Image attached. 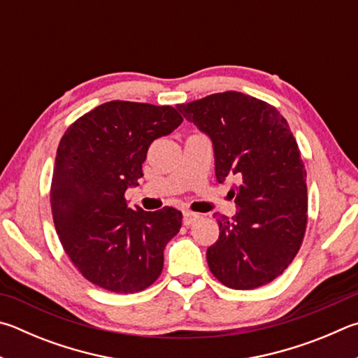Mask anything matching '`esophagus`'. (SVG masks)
<instances>
[{
  "label": "esophagus",
  "instance_id": "obj_1",
  "mask_svg": "<svg viewBox=\"0 0 358 358\" xmlns=\"http://www.w3.org/2000/svg\"><path fill=\"white\" fill-rule=\"evenodd\" d=\"M199 214H196V213H191V211H185L183 213V224L186 225V227H189V225H192V224H196L197 220H199Z\"/></svg>",
  "mask_w": 358,
  "mask_h": 358
}]
</instances>
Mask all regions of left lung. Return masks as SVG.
Returning a JSON list of instances; mask_svg holds the SVG:
<instances>
[{
	"instance_id": "left-lung-1",
	"label": "left lung",
	"mask_w": 358,
	"mask_h": 358,
	"mask_svg": "<svg viewBox=\"0 0 358 358\" xmlns=\"http://www.w3.org/2000/svg\"><path fill=\"white\" fill-rule=\"evenodd\" d=\"M210 136L219 183L236 177V216L217 219L206 250L213 275L233 289H255L283 274L301 249L308 219L307 171L285 117L235 90L178 105Z\"/></svg>"
}]
</instances>
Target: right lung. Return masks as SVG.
I'll list each match as a JSON object with an SVG mask.
<instances>
[{"mask_svg": "<svg viewBox=\"0 0 358 358\" xmlns=\"http://www.w3.org/2000/svg\"><path fill=\"white\" fill-rule=\"evenodd\" d=\"M183 117L172 106L108 101L76 119L56 153L50 203L62 249L90 283L117 294L150 287L164 247L183 214L166 206L131 210L125 191L138 185L152 142Z\"/></svg>", "mask_w": 358, "mask_h": 358, "instance_id": "obj_1", "label": "right lung"}]
</instances>
